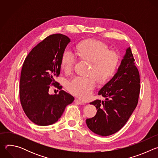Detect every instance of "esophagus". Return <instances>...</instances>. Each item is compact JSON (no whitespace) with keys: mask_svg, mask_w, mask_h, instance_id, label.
I'll list each match as a JSON object with an SVG mask.
<instances>
[{"mask_svg":"<svg viewBox=\"0 0 158 158\" xmlns=\"http://www.w3.org/2000/svg\"><path fill=\"white\" fill-rule=\"evenodd\" d=\"M75 102H76V104H84V102H82V101H81L77 99H75Z\"/></svg>","mask_w":158,"mask_h":158,"instance_id":"obj_1","label":"esophagus"}]
</instances>
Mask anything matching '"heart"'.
Here are the masks:
<instances>
[{"mask_svg":"<svg viewBox=\"0 0 158 158\" xmlns=\"http://www.w3.org/2000/svg\"><path fill=\"white\" fill-rule=\"evenodd\" d=\"M77 55L82 59L92 62L89 76H77L67 83V89L73 94L86 99L91 95L98 77L100 82L109 80L116 73L119 62V55L109 51L106 45L99 40H88L80 43L77 47ZM76 62V55L65 49L61 57V66L66 73L71 72Z\"/></svg>","mask_w":158,"mask_h":158,"instance_id":"b5f03b06","label":"heart"}]
</instances>
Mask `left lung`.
<instances>
[{"mask_svg": "<svg viewBox=\"0 0 158 158\" xmlns=\"http://www.w3.org/2000/svg\"><path fill=\"white\" fill-rule=\"evenodd\" d=\"M130 48L121 60L117 73L98 93L105 101L90 102L96 106V116L86 119L93 132L107 136L119 131L136 107L140 93V76Z\"/></svg>", "mask_w": 158, "mask_h": 158, "instance_id": "obj_1", "label": "left lung"}]
</instances>
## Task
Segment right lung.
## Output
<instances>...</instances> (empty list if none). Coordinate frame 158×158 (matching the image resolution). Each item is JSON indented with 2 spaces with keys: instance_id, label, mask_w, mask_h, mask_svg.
Returning <instances> with one entry per match:
<instances>
[{
  "instance_id": "add662e5",
  "label": "right lung",
  "mask_w": 158,
  "mask_h": 158,
  "mask_svg": "<svg viewBox=\"0 0 158 158\" xmlns=\"http://www.w3.org/2000/svg\"><path fill=\"white\" fill-rule=\"evenodd\" d=\"M70 39L61 34L51 35L35 46L26 57L20 74L19 96L25 114L34 124L49 126L56 123L65 107L74 98L63 90L50 95V85H56L61 57ZM59 89L62 86L56 85Z\"/></svg>"
}]
</instances>
